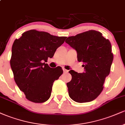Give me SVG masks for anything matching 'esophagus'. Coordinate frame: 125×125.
I'll return each mask as SVG.
<instances>
[{
	"instance_id": "obj_1",
	"label": "esophagus",
	"mask_w": 125,
	"mask_h": 125,
	"mask_svg": "<svg viewBox=\"0 0 125 125\" xmlns=\"http://www.w3.org/2000/svg\"><path fill=\"white\" fill-rule=\"evenodd\" d=\"M63 71L64 73H67V72H68V71H67V70H66V69H64V68L63 69Z\"/></svg>"
}]
</instances>
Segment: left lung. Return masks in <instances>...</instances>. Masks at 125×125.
<instances>
[{
  "instance_id": "left-lung-1",
  "label": "left lung",
  "mask_w": 125,
  "mask_h": 125,
  "mask_svg": "<svg viewBox=\"0 0 125 125\" xmlns=\"http://www.w3.org/2000/svg\"><path fill=\"white\" fill-rule=\"evenodd\" d=\"M77 52V61L83 62L84 72L71 70V82L67 83L69 95L78 103L91 102L104 89V84L110 72L113 55L110 41L98 31L91 30L69 36L66 40Z\"/></svg>"
}]
</instances>
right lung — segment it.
I'll list each match as a JSON object with an SVG mask.
<instances>
[{"instance_id":"obj_1","label":"right lung","mask_w":125,"mask_h":125,"mask_svg":"<svg viewBox=\"0 0 125 125\" xmlns=\"http://www.w3.org/2000/svg\"><path fill=\"white\" fill-rule=\"evenodd\" d=\"M66 38L33 29L14 41L10 66L16 83L29 101L43 103L51 97L53 82L63 70L59 66L53 69L45 62Z\"/></svg>"}]
</instances>
